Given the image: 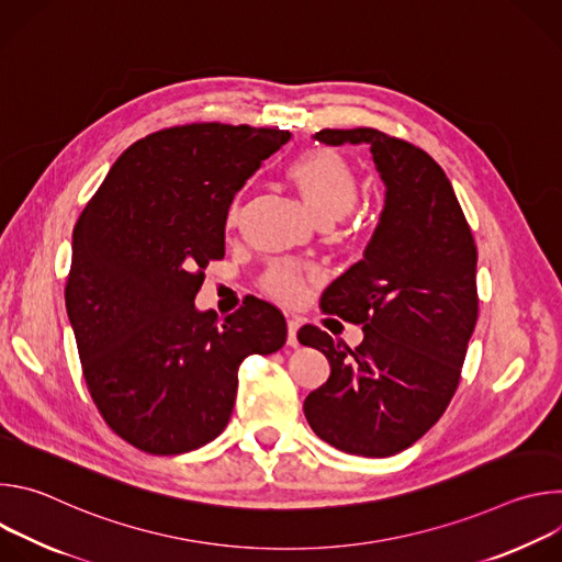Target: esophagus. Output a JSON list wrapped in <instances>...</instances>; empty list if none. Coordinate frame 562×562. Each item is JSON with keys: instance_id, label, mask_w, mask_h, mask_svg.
Returning <instances> with one entry per match:
<instances>
[{"instance_id": "1", "label": "esophagus", "mask_w": 562, "mask_h": 562, "mask_svg": "<svg viewBox=\"0 0 562 562\" xmlns=\"http://www.w3.org/2000/svg\"><path fill=\"white\" fill-rule=\"evenodd\" d=\"M286 327H289V334H286V345L289 347H297V327H300V319L297 317H289L286 319Z\"/></svg>"}]
</instances>
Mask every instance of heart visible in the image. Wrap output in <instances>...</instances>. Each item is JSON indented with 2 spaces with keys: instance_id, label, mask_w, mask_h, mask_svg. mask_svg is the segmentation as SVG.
Returning <instances> with one entry per match:
<instances>
[{
  "instance_id": "b5f03b06",
  "label": "heart",
  "mask_w": 562,
  "mask_h": 562,
  "mask_svg": "<svg viewBox=\"0 0 562 562\" xmlns=\"http://www.w3.org/2000/svg\"><path fill=\"white\" fill-rule=\"evenodd\" d=\"M289 176L319 222H336L345 217L358 200V173L349 159L334 148H313L304 153L291 167ZM237 220L239 202H233L228 222L235 224ZM304 271L291 262L269 267L262 278L265 291L284 304L300 302L304 295Z\"/></svg>"
}]
</instances>
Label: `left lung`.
Segmentation results:
<instances>
[{
    "mask_svg": "<svg viewBox=\"0 0 562 562\" xmlns=\"http://www.w3.org/2000/svg\"><path fill=\"white\" fill-rule=\"evenodd\" d=\"M313 137L367 144L386 193L364 258L319 300L325 313L362 325V342L349 349L313 325L297 331L331 364L304 416L331 447L386 458L423 438L456 393L477 319V251L451 182L423 148L375 128Z\"/></svg>",
    "mask_w": 562,
    "mask_h": 562,
    "instance_id": "left-lung-1",
    "label": "left lung"
}]
</instances>
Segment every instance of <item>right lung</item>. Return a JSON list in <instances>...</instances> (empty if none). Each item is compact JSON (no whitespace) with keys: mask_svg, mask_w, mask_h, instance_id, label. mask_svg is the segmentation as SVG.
<instances>
[{"mask_svg":"<svg viewBox=\"0 0 562 562\" xmlns=\"http://www.w3.org/2000/svg\"><path fill=\"white\" fill-rule=\"evenodd\" d=\"M289 131L184 124L131 144L72 231L66 311L93 403L128 445L178 456L228 425L245 358L286 342L251 297L224 319L193 300L224 258L231 202Z\"/></svg>","mask_w":562,"mask_h":562,"instance_id":"1","label":"right lung"}]
</instances>
